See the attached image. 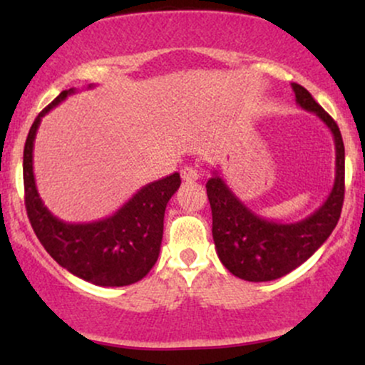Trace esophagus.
Here are the masks:
<instances>
[{"instance_id":"1","label":"esophagus","mask_w":365,"mask_h":365,"mask_svg":"<svg viewBox=\"0 0 365 365\" xmlns=\"http://www.w3.org/2000/svg\"><path fill=\"white\" fill-rule=\"evenodd\" d=\"M180 175H182L183 182H195V180L199 178V173H197V170L192 168V166H183V168L180 170Z\"/></svg>"}]
</instances>
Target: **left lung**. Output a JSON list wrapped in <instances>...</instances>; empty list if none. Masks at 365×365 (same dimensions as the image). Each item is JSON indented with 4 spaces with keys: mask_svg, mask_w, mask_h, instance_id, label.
Returning <instances> with one entry per match:
<instances>
[{
    "mask_svg": "<svg viewBox=\"0 0 365 365\" xmlns=\"http://www.w3.org/2000/svg\"><path fill=\"white\" fill-rule=\"evenodd\" d=\"M295 101L316 113L331 130L336 149V175L324 204L302 221L279 223L255 215L230 190L220 175L207 180V199L212 211V238L220 261L232 274L245 282H271L299 267L328 240L340 220L345 197V145L336 121L311 92L292 83Z\"/></svg>",
    "mask_w": 365,
    "mask_h": 365,
    "instance_id": "left-lung-1",
    "label": "left lung"
}]
</instances>
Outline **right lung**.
<instances>
[{"label": "right lung", "mask_w": 365, "mask_h": 365, "mask_svg": "<svg viewBox=\"0 0 365 365\" xmlns=\"http://www.w3.org/2000/svg\"><path fill=\"white\" fill-rule=\"evenodd\" d=\"M73 92L75 89L60 92L37 115L29 130L24 148L27 216L41 244L66 271L98 287H127L144 278L156 264L166 204L182 180L178 173H173L148 183L115 215L92 223H65L53 216L37 192L32 150L43 116Z\"/></svg>", "instance_id": "1"}]
</instances>
